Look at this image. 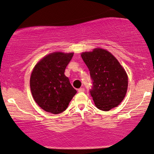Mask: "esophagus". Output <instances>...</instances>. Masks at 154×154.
Segmentation results:
<instances>
[{
    "label": "esophagus",
    "instance_id": "obj_1",
    "mask_svg": "<svg viewBox=\"0 0 154 154\" xmlns=\"http://www.w3.org/2000/svg\"><path fill=\"white\" fill-rule=\"evenodd\" d=\"M85 91V90L84 88H79V89H78V92H84Z\"/></svg>",
    "mask_w": 154,
    "mask_h": 154
}]
</instances>
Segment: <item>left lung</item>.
Returning a JSON list of instances; mask_svg holds the SVG:
<instances>
[{
  "label": "left lung",
  "mask_w": 154,
  "mask_h": 154,
  "mask_svg": "<svg viewBox=\"0 0 154 154\" xmlns=\"http://www.w3.org/2000/svg\"><path fill=\"white\" fill-rule=\"evenodd\" d=\"M90 71L91 96L98 109L108 111L121 103L126 95L128 75L118 60L108 51L96 48L82 53Z\"/></svg>",
  "instance_id": "left-lung-1"
}]
</instances>
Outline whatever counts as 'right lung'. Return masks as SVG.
<instances>
[{"mask_svg": "<svg viewBox=\"0 0 154 154\" xmlns=\"http://www.w3.org/2000/svg\"><path fill=\"white\" fill-rule=\"evenodd\" d=\"M74 53L56 52L42 59L30 77V88L36 103L45 111L58 114L65 111L77 91L65 69Z\"/></svg>", "mask_w": 154, "mask_h": 154, "instance_id": "right-lung-1", "label": "right lung"}]
</instances>
